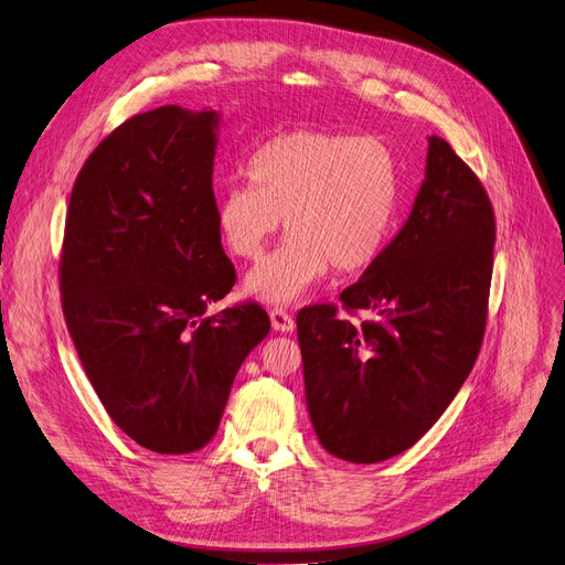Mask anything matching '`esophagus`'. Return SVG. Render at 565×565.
<instances>
[{"mask_svg": "<svg viewBox=\"0 0 565 565\" xmlns=\"http://www.w3.org/2000/svg\"><path fill=\"white\" fill-rule=\"evenodd\" d=\"M270 324H274V329L280 331V333L295 331V320H291V315L285 312L282 308H274V310H270Z\"/></svg>", "mask_w": 565, "mask_h": 565, "instance_id": "1", "label": "esophagus"}]
</instances>
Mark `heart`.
I'll return each mask as SVG.
<instances>
[{
    "mask_svg": "<svg viewBox=\"0 0 565 565\" xmlns=\"http://www.w3.org/2000/svg\"><path fill=\"white\" fill-rule=\"evenodd\" d=\"M253 183L217 201V232L238 259H257L287 220L278 253L245 278L250 297L287 306L318 285L331 266L356 276L390 241L401 180L392 148L343 131H287L257 150Z\"/></svg>",
    "mask_w": 565,
    "mask_h": 565,
    "instance_id": "b5f03b06",
    "label": "heart"
}]
</instances>
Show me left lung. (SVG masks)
I'll return each instance as SVG.
<instances>
[{
    "label": "left lung",
    "instance_id": "8db88e82",
    "mask_svg": "<svg viewBox=\"0 0 565 565\" xmlns=\"http://www.w3.org/2000/svg\"><path fill=\"white\" fill-rule=\"evenodd\" d=\"M489 196L461 157L428 137L426 169L401 232L335 306L297 315L306 403L333 457L380 463L413 447L476 364L493 264Z\"/></svg>",
    "mask_w": 565,
    "mask_h": 565
}]
</instances>
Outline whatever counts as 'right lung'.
Listing matches in <instances>:
<instances>
[{"label": "right lung", "instance_id": "obj_1", "mask_svg": "<svg viewBox=\"0 0 565 565\" xmlns=\"http://www.w3.org/2000/svg\"><path fill=\"white\" fill-rule=\"evenodd\" d=\"M217 129L211 108L134 116L87 157L66 213V329L110 419L157 455L215 436L270 329L257 303L206 315L236 282L217 232Z\"/></svg>", "mask_w": 565, "mask_h": 565}]
</instances>
